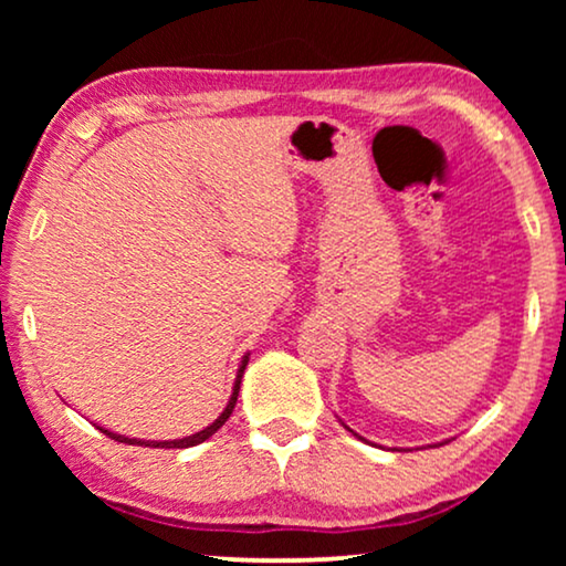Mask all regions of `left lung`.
Wrapping results in <instances>:
<instances>
[{"label":"left lung","mask_w":566,"mask_h":566,"mask_svg":"<svg viewBox=\"0 0 566 566\" xmlns=\"http://www.w3.org/2000/svg\"><path fill=\"white\" fill-rule=\"evenodd\" d=\"M345 428H347V424H345ZM347 430H350V428H347ZM350 432H353V430H350ZM358 438H360V436H358ZM440 446H443V443H440Z\"/></svg>","instance_id":"8db88e82"}]
</instances>
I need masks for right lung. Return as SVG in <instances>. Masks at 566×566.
Segmentation results:
<instances>
[{
  "label": "right lung",
  "mask_w": 566,
  "mask_h": 566,
  "mask_svg": "<svg viewBox=\"0 0 566 566\" xmlns=\"http://www.w3.org/2000/svg\"><path fill=\"white\" fill-rule=\"evenodd\" d=\"M247 360H250V358H247V355H244V358H242V366H239V370H237V381H234V389H231V399H229L227 409H223V412L219 415V420H213L211 424H208L206 430L196 432V436H188V438H180V440H136V438H126V436H118V432H111V430L99 428V424H97V430H99V432H105L107 438L118 440V443H128V446H149V448H190V446L203 443V440L211 438L213 432L219 430L221 424L229 420L231 412H234V405H237V397H239V384H242V376H244Z\"/></svg>",
  "instance_id": "add662e5"
}]
</instances>
